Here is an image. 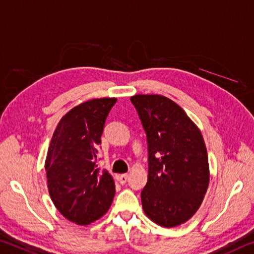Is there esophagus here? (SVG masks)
<instances>
[{"label":"esophagus","instance_id":"obj_1","mask_svg":"<svg viewBox=\"0 0 254 254\" xmlns=\"http://www.w3.org/2000/svg\"><path fill=\"white\" fill-rule=\"evenodd\" d=\"M119 182L124 185L127 182V179H128V175L127 174H122V175H119Z\"/></svg>","mask_w":254,"mask_h":254}]
</instances>
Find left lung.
Returning a JSON list of instances; mask_svg holds the SVG:
<instances>
[{
  "label": "left lung",
  "instance_id": "left-lung-1",
  "mask_svg": "<svg viewBox=\"0 0 254 254\" xmlns=\"http://www.w3.org/2000/svg\"><path fill=\"white\" fill-rule=\"evenodd\" d=\"M148 146V180L141 191L144 214L175 227L198 210L209 184L202 134L182 108L159 95L131 97Z\"/></svg>",
  "mask_w": 254,
  "mask_h": 254
}]
</instances>
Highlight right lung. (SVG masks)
I'll list each match as a JSON object with an SVG mask.
<instances>
[{
	"label": "right lung",
	"mask_w": 254,
	"mask_h": 254,
	"mask_svg": "<svg viewBox=\"0 0 254 254\" xmlns=\"http://www.w3.org/2000/svg\"><path fill=\"white\" fill-rule=\"evenodd\" d=\"M116 98L88 100L66 113L56 127L45 170L52 201L72 223L88 225L110 209L115 184L98 167L100 136Z\"/></svg>",
	"instance_id": "1"
}]
</instances>
